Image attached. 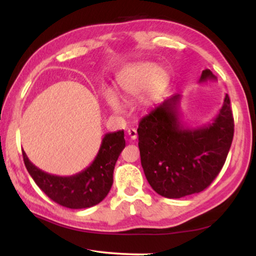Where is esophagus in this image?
I'll list each match as a JSON object with an SVG mask.
<instances>
[{
	"label": "esophagus",
	"mask_w": 256,
	"mask_h": 256,
	"mask_svg": "<svg viewBox=\"0 0 256 256\" xmlns=\"http://www.w3.org/2000/svg\"><path fill=\"white\" fill-rule=\"evenodd\" d=\"M127 132H128L129 138H130L132 140H136V138H138V132H136L135 128H129Z\"/></svg>",
	"instance_id": "34e87169"
}]
</instances>
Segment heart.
Wrapping results in <instances>:
<instances>
[{
  "label": "heart",
  "instance_id": "obj_1",
  "mask_svg": "<svg viewBox=\"0 0 256 256\" xmlns=\"http://www.w3.org/2000/svg\"><path fill=\"white\" fill-rule=\"evenodd\" d=\"M170 73L162 66L152 62H140L132 66L118 78V90L124 98H140L143 107H152L162 100L170 85ZM106 100L114 112L121 110V104L113 93L106 94Z\"/></svg>",
  "mask_w": 256,
  "mask_h": 256
}]
</instances>
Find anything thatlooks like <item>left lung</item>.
Here are the masks:
<instances>
[{
	"label": "left lung",
	"instance_id": "left-lung-1",
	"mask_svg": "<svg viewBox=\"0 0 256 256\" xmlns=\"http://www.w3.org/2000/svg\"><path fill=\"white\" fill-rule=\"evenodd\" d=\"M216 80L204 70L199 82ZM180 96L164 100L140 121L138 148L146 178L157 194L182 198L204 191L225 164L234 135L228 96L212 124L184 127L180 120Z\"/></svg>",
	"mask_w": 256,
	"mask_h": 256
}]
</instances>
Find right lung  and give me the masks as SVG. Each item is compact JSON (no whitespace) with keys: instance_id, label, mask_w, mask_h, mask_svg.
<instances>
[{"instance_id":"obj_1","label":"right lung","mask_w":256,"mask_h":256,"mask_svg":"<svg viewBox=\"0 0 256 256\" xmlns=\"http://www.w3.org/2000/svg\"><path fill=\"white\" fill-rule=\"evenodd\" d=\"M126 146L124 132H108L88 168L68 177L54 176L34 166L23 152L28 172L38 188L57 204L68 208H87L102 202L113 184L115 163Z\"/></svg>"}]
</instances>
